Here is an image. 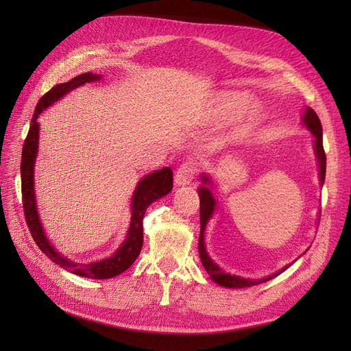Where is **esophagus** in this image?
Here are the masks:
<instances>
[{
  "label": "esophagus",
  "mask_w": 351,
  "mask_h": 351,
  "mask_svg": "<svg viewBox=\"0 0 351 351\" xmlns=\"http://www.w3.org/2000/svg\"><path fill=\"white\" fill-rule=\"evenodd\" d=\"M196 176V167L192 162H184L177 168L176 177H174V183L177 186H186L193 182V178Z\"/></svg>",
  "instance_id": "34e87169"
}]
</instances>
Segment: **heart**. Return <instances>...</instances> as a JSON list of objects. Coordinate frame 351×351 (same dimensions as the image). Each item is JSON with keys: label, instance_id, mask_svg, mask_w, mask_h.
I'll return each instance as SVG.
<instances>
[{"label": "heart", "instance_id": "b5f03b06", "mask_svg": "<svg viewBox=\"0 0 351 351\" xmlns=\"http://www.w3.org/2000/svg\"><path fill=\"white\" fill-rule=\"evenodd\" d=\"M244 102V98L243 95L240 93H226L222 95V97L219 98V102H218V114L221 117H231L234 115L240 108L241 105ZM258 117V108L256 107H250L247 111H246V120H244L243 123V132L247 130L249 127L254 123V120H256Z\"/></svg>", "mask_w": 351, "mask_h": 351}]
</instances>
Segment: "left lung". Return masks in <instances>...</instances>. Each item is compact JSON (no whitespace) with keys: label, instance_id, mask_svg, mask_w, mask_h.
I'll return each instance as SVG.
<instances>
[{"label":"left lung","instance_id":"1","mask_svg":"<svg viewBox=\"0 0 351 351\" xmlns=\"http://www.w3.org/2000/svg\"><path fill=\"white\" fill-rule=\"evenodd\" d=\"M303 121L307 125V129H309L313 133V136H315V152H316L317 161H319V168H321V173H319L321 186H324L325 171H326V155H325L324 143H322V124H321L319 117H317V114L312 108H307L306 110V112L303 115ZM202 182L209 183V177L202 176ZM199 195H200V234H199V246H197V249H199L200 261H202V263H204L206 272L210 275V278L214 280L217 284H219V285L228 287V289H244V287L258 285L261 282L269 281L274 277H277L280 272L271 275V277L262 278V280H246V278L237 277V275H230V274H226L224 271H222L218 267V265L208 256V252H206L205 244H204V236H205L206 222L210 218V215L214 214L215 199H214V196H212L210 190L206 186H200L199 187Z\"/></svg>","mask_w":351,"mask_h":351}]
</instances>
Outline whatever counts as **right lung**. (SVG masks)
Instances as JSON below:
<instances>
[{
    "instance_id": "right-lung-1",
    "label": "right lung",
    "mask_w": 351,
    "mask_h": 351,
    "mask_svg": "<svg viewBox=\"0 0 351 351\" xmlns=\"http://www.w3.org/2000/svg\"><path fill=\"white\" fill-rule=\"evenodd\" d=\"M99 76L92 73H83L80 76L71 79L67 83L56 84L51 88L44 97H42L36 105L34 117H32L30 127L27 136L25 139L23 151H22V164H20V173H22V202H23V210L26 224L32 237H34L38 247L44 252L47 256L56 262L64 269L77 274L80 277H88L95 280H105L111 278L124 272L127 268L139 256V253L143 246V215L146 208L149 206L152 202L158 200L171 192L173 189V169L171 168H162L159 171H154L152 174L146 176L141 183L137 184L134 195H133V205H132V222L129 232H127V239L121 244L111 258L104 259L93 263H76L71 262L66 258L60 256V254L52 249L48 239L44 234V228L40 226V221L36 210V202H35V192H34V165L35 158L38 152V134H39V125H38V117L52 102L58 101L62 95L76 89L82 84L98 80Z\"/></svg>"
}]
</instances>
